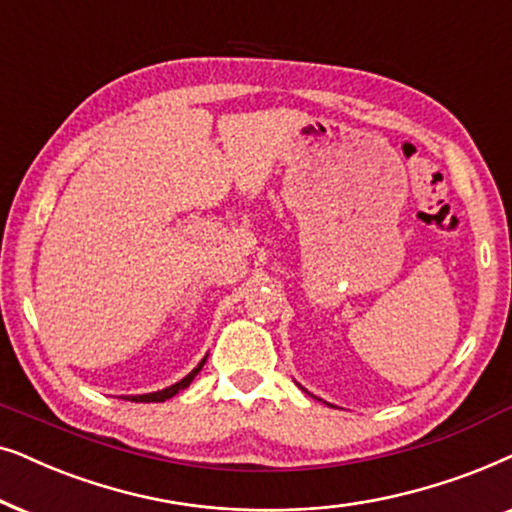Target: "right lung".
<instances>
[{
  "instance_id": "add662e5",
  "label": "right lung",
  "mask_w": 512,
  "mask_h": 512,
  "mask_svg": "<svg viewBox=\"0 0 512 512\" xmlns=\"http://www.w3.org/2000/svg\"><path fill=\"white\" fill-rule=\"evenodd\" d=\"M208 358V356H206ZM206 358L201 360L199 365L194 367L192 372L187 374L185 379H180L177 381V384H173V386H168V388H163V391H156V393H142V395H128V400H133V403H163V400H168V398H173L175 393H180L182 388H187L189 384H192L194 381V377L196 374L201 372V367H203V363H206Z\"/></svg>"
}]
</instances>
